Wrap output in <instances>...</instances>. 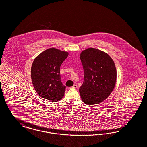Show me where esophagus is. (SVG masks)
<instances>
[{
  "label": "esophagus",
  "mask_w": 147,
  "mask_h": 147,
  "mask_svg": "<svg viewBox=\"0 0 147 147\" xmlns=\"http://www.w3.org/2000/svg\"><path fill=\"white\" fill-rule=\"evenodd\" d=\"M71 88H75V89H76V88H78V85H77L76 84H74V85H73V86H72V87H69V89H71Z\"/></svg>",
  "instance_id": "esophagus-1"
}]
</instances>
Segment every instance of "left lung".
<instances>
[{"label": "left lung", "mask_w": 147, "mask_h": 147, "mask_svg": "<svg viewBox=\"0 0 147 147\" xmlns=\"http://www.w3.org/2000/svg\"><path fill=\"white\" fill-rule=\"evenodd\" d=\"M84 72V82L79 89L85 104H98L113 92L117 80V70L112 58L105 52L88 48L80 54Z\"/></svg>", "instance_id": "left-lung-1"}]
</instances>
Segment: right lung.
I'll list each match as a JSON object with an SVG mask.
<instances>
[{
	"mask_svg": "<svg viewBox=\"0 0 147 147\" xmlns=\"http://www.w3.org/2000/svg\"><path fill=\"white\" fill-rule=\"evenodd\" d=\"M68 53L52 47L39 54L31 68V78L38 94L56 102L63 98L65 86L61 80L60 67Z\"/></svg>",
	"mask_w": 147,
	"mask_h": 147,
	"instance_id": "add662e5",
	"label": "right lung"
}]
</instances>
